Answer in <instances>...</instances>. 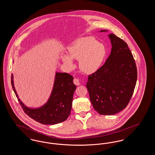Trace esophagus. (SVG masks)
Masks as SVG:
<instances>
[{
    "mask_svg": "<svg viewBox=\"0 0 155 155\" xmlns=\"http://www.w3.org/2000/svg\"><path fill=\"white\" fill-rule=\"evenodd\" d=\"M73 82H74V84L76 85H80V80H79V79H78V78H74Z\"/></svg>",
    "mask_w": 155,
    "mask_h": 155,
    "instance_id": "34e87169",
    "label": "esophagus"
}]
</instances>
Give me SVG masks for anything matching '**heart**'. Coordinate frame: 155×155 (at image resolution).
Here are the masks:
<instances>
[{
	"label": "heart",
	"instance_id": "b5f03b06",
	"mask_svg": "<svg viewBox=\"0 0 155 155\" xmlns=\"http://www.w3.org/2000/svg\"><path fill=\"white\" fill-rule=\"evenodd\" d=\"M68 54L62 56V60L70 68L74 67L72 59L79 60V67L86 74L96 71L102 64L106 55L103 45L92 37L81 38L74 41L68 48Z\"/></svg>",
	"mask_w": 155,
	"mask_h": 155
}]
</instances>
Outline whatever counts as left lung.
Masks as SVG:
<instances>
[{
    "mask_svg": "<svg viewBox=\"0 0 155 155\" xmlns=\"http://www.w3.org/2000/svg\"><path fill=\"white\" fill-rule=\"evenodd\" d=\"M108 36L110 54L102 66L89 75L87 83L92 104L102 115H113L125 109L137 80L135 61L128 45L113 34Z\"/></svg>",
    "mask_w": 155,
    "mask_h": 155,
    "instance_id": "obj_1",
    "label": "left lung"
}]
</instances>
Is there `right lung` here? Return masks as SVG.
Instances as JSON below:
<instances>
[{
    "mask_svg": "<svg viewBox=\"0 0 155 155\" xmlns=\"http://www.w3.org/2000/svg\"><path fill=\"white\" fill-rule=\"evenodd\" d=\"M12 88L22 110L30 117L42 124L53 125L66 120L70 116L76 85L73 77L66 73H56L52 93L48 102L41 107L31 109L25 106L18 98L14 87L12 74Z\"/></svg>",
    "mask_w": 155,
    "mask_h": 155,
    "instance_id": "obj_1",
    "label": "right lung"
}]
</instances>
